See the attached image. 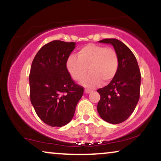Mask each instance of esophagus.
Returning a JSON list of instances; mask_svg holds the SVG:
<instances>
[{
  "label": "esophagus",
  "mask_w": 161,
  "mask_h": 161,
  "mask_svg": "<svg viewBox=\"0 0 161 161\" xmlns=\"http://www.w3.org/2000/svg\"><path fill=\"white\" fill-rule=\"evenodd\" d=\"M85 93H91V91H90V90H87V89H85Z\"/></svg>",
  "instance_id": "obj_1"
}]
</instances>
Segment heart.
I'll use <instances>...</instances> for the list:
<instances>
[{
	"mask_svg": "<svg viewBox=\"0 0 161 161\" xmlns=\"http://www.w3.org/2000/svg\"><path fill=\"white\" fill-rule=\"evenodd\" d=\"M119 60L116 51L113 48L96 44H88L80 48L77 57L70 56L66 62L68 71L74 80L81 81L87 73L90 74L83 79L82 85L87 88L110 82L119 70Z\"/></svg>",
	"mask_w": 161,
	"mask_h": 161,
	"instance_id": "1",
	"label": "heart"
}]
</instances>
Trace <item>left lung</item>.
I'll list each match as a JSON object with an SVG mask.
<instances>
[{"label": "left lung", "mask_w": 161, "mask_h": 161, "mask_svg": "<svg viewBox=\"0 0 161 161\" xmlns=\"http://www.w3.org/2000/svg\"><path fill=\"white\" fill-rule=\"evenodd\" d=\"M110 43L119 56V70L115 76L103 88L97 110L101 118L108 123L116 124L126 121L136 108L140 98L141 72L138 62L132 51L117 39L98 41Z\"/></svg>", "instance_id": "8db88e82"}]
</instances>
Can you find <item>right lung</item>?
<instances>
[{
	"mask_svg": "<svg viewBox=\"0 0 161 161\" xmlns=\"http://www.w3.org/2000/svg\"><path fill=\"white\" fill-rule=\"evenodd\" d=\"M75 44L53 40L44 45L32 61L30 99L38 117L51 127H63L71 121L84 93L66 68Z\"/></svg>",
	"mask_w": 161,
	"mask_h": 161,
	"instance_id": "right-lung-1",
	"label": "right lung"
}]
</instances>
